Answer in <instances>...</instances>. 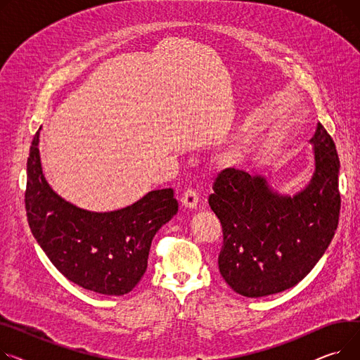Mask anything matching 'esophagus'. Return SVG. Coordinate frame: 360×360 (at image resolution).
<instances>
[{"label":"esophagus","mask_w":360,"mask_h":360,"mask_svg":"<svg viewBox=\"0 0 360 360\" xmlns=\"http://www.w3.org/2000/svg\"><path fill=\"white\" fill-rule=\"evenodd\" d=\"M181 201H182V205H184L185 208L193 210V208H195L197 204H198V193H197V191H195L194 188H188V189L185 191V193H184Z\"/></svg>","instance_id":"1"}]
</instances>
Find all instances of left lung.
<instances>
[{
	"mask_svg": "<svg viewBox=\"0 0 360 360\" xmlns=\"http://www.w3.org/2000/svg\"><path fill=\"white\" fill-rule=\"evenodd\" d=\"M316 171L294 197L281 195L263 176L227 167L214 181L208 204L223 227L219 269L237 294L266 297L302 281L328 248L339 224L336 145L319 123Z\"/></svg>",
	"mask_w": 360,
	"mask_h": 360,
	"instance_id": "8db88e82",
	"label": "left lung"
}]
</instances>
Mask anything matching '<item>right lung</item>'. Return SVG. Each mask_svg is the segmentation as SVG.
Instances as JSON below:
<instances>
[{
    "mask_svg": "<svg viewBox=\"0 0 360 360\" xmlns=\"http://www.w3.org/2000/svg\"><path fill=\"white\" fill-rule=\"evenodd\" d=\"M37 146L39 131L30 146L24 195L37 243L55 268L82 288L115 297L130 292L146 272L156 231L178 212L174 189L150 191L117 211L91 212L49 186Z\"/></svg>",
    "mask_w": 360,
    "mask_h": 360,
    "instance_id": "1",
    "label": "right lung"
}]
</instances>
